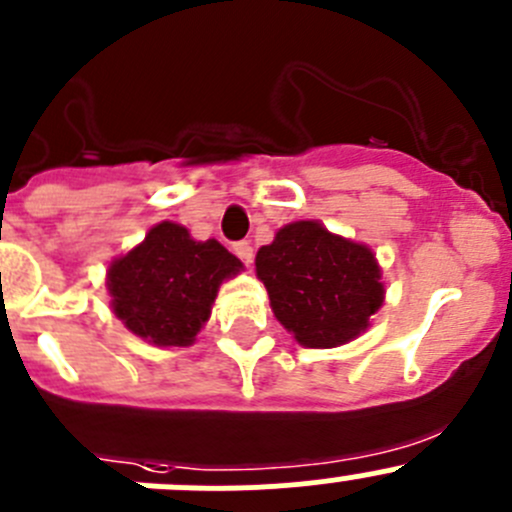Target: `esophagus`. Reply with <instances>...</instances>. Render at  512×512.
Segmentation results:
<instances>
[{"instance_id":"esophagus-1","label":"esophagus","mask_w":512,"mask_h":512,"mask_svg":"<svg viewBox=\"0 0 512 512\" xmlns=\"http://www.w3.org/2000/svg\"><path fill=\"white\" fill-rule=\"evenodd\" d=\"M232 250H235V255L240 257L245 265H250V262H252V245H250V242H247V240L235 242V245H232Z\"/></svg>"}]
</instances>
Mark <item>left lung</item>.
Wrapping results in <instances>:
<instances>
[{"label": "left lung", "instance_id": "obj_1", "mask_svg": "<svg viewBox=\"0 0 512 512\" xmlns=\"http://www.w3.org/2000/svg\"><path fill=\"white\" fill-rule=\"evenodd\" d=\"M257 277L287 332L305 347H337L367 330L385 300L367 245L315 220L290 222L255 257Z\"/></svg>", "mask_w": 512, "mask_h": 512}]
</instances>
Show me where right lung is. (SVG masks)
Here are the masks:
<instances>
[{
    "instance_id": "right-lung-1",
    "label": "right lung",
    "mask_w": 512,
    "mask_h": 512,
    "mask_svg": "<svg viewBox=\"0 0 512 512\" xmlns=\"http://www.w3.org/2000/svg\"><path fill=\"white\" fill-rule=\"evenodd\" d=\"M242 262L217 240L160 222L107 270L112 312L127 330L160 347H187L210 320L212 302Z\"/></svg>"
}]
</instances>
